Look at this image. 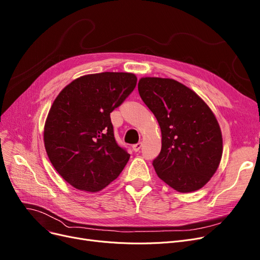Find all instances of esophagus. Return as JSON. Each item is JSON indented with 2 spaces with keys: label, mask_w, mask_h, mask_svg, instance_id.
Segmentation results:
<instances>
[{
  "label": "esophagus",
  "mask_w": 260,
  "mask_h": 260,
  "mask_svg": "<svg viewBox=\"0 0 260 260\" xmlns=\"http://www.w3.org/2000/svg\"><path fill=\"white\" fill-rule=\"evenodd\" d=\"M141 146H142V142H138V143L133 145V150H134L135 152H138V151L141 149Z\"/></svg>",
  "instance_id": "34e87169"
}]
</instances>
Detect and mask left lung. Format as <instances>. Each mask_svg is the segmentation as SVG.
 <instances>
[{
  "label": "left lung",
  "instance_id": "1",
  "mask_svg": "<svg viewBox=\"0 0 260 260\" xmlns=\"http://www.w3.org/2000/svg\"><path fill=\"white\" fill-rule=\"evenodd\" d=\"M138 91L161 131V151L153 160L158 177L182 193L204 187L223 153L212 110L193 90L172 78L141 77Z\"/></svg>",
  "mask_w": 260,
  "mask_h": 260
}]
</instances>
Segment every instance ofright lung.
Returning <instances> with one entry per match:
<instances>
[{
    "mask_svg": "<svg viewBox=\"0 0 260 260\" xmlns=\"http://www.w3.org/2000/svg\"><path fill=\"white\" fill-rule=\"evenodd\" d=\"M136 84V75L127 72L87 74L56 96L44 124V148L55 170L72 187L98 192L127 164L131 155L116 142L110 112Z\"/></svg>",
    "mask_w": 260,
    "mask_h": 260,
    "instance_id": "add662e5",
    "label": "right lung"
}]
</instances>
